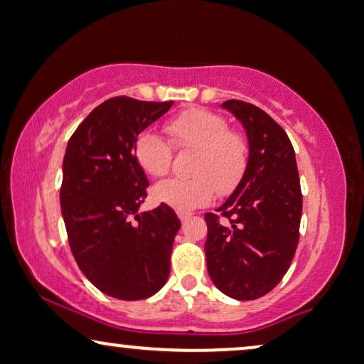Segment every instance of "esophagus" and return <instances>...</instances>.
Here are the masks:
<instances>
[{"instance_id": "34e87169", "label": "esophagus", "mask_w": 364, "mask_h": 364, "mask_svg": "<svg viewBox=\"0 0 364 364\" xmlns=\"http://www.w3.org/2000/svg\"><path fill=\"white\" fill-rule=\"evenodd\" d=\"M178 219H181L182 224H186L188 219H191V214H187V212H178Z\"/></svg>"}]
</instances>
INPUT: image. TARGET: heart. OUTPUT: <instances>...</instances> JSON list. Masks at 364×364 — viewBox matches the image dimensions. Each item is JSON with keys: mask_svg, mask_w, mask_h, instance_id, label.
Segmentation results:
<instances>
[{"mask_svg": "<svg viewBox=\"0 0 364 364\" xmlns=\"http://www.w3.org/2000/svg\"><path fill=\"white\" fill-rule=\"evenodd\" d=\"M167 139L150 130L134 140V157L147 176L171 171L173 149L196 150L188 178H167L154 187V199L178 212H191L214 200L215 193L230 196L244 181L251 162V145L242 132L229 129L219 112L193 107L165 124Z\"/></svg>", "mask_w": 364, "mask_h": 364, "instance_id": "1", "label": "heart"}]
</instances>
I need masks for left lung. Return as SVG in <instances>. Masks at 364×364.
<instances>
[{
	"instance_id": "1",
	"label": "left lung",
	"mask_w": 364,
	"mask_h": 364,
	"mask_svg": "<svg viewBox=\"0 0 364 364\" xmlns=\"http://www.w3.org/2000/svg\"><path fill=\"white\" fill-rule=\"evenodd\" d=\"M251 145L244 181L217 209L207 212V269L224 294L257 299L279 284L299 242L303 212L299 172L289 136L261 108L228 100Z\"/></svg>"
}]
</instances>
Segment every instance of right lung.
<instances>
[{
	"label": "right lung",
	"mask_w": 364,
	"mask_h": 364,
	"mask_svg": "<svg viewBox=\"0 0 364 364\" xmlns=\"http://www.w3.org/2000/svg\"><path fill=\"white\" fill-rule=\"evenodd\" d=\"M172 103L108 98L77 127L65 152L60 204L70 249L87 279L117 299H145L171 272L181 220L165 204L136 212L149 181L134 140Z\"/></svg>",
	"instance_id": "obj_1"
}]
</instances>
